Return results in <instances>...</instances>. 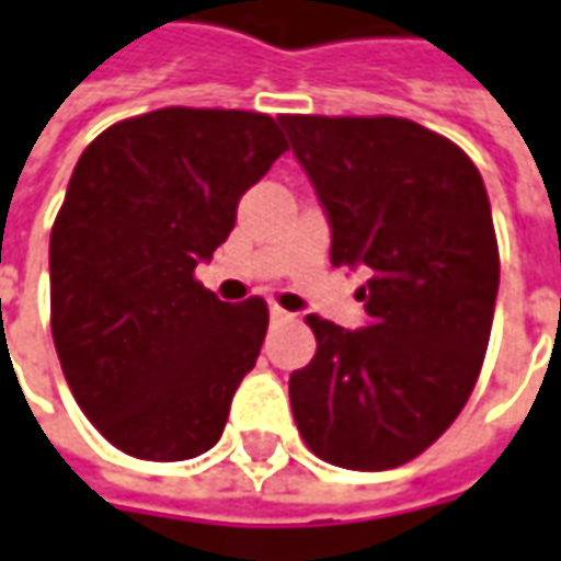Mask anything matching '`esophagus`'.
Wrapping results in <instances>:
<instances>
[{"instance_id": "34e87169", "label": "esophagus", "mask_w": 561, "mask_h": 561, "mask_svg": "<svg viewBox=\"0 0 561 561\" xmlns=\"http://www.w3.org/2000/svg\"><path fill=\"white\" fill-rule=\"evenodd\" d=\"M270 319H273V322H291L295 316L288 310H282L279 304H270Z\"/></svg>"}]
</instances>
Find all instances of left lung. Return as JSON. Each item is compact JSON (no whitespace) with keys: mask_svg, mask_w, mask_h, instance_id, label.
Instances as JSON below:
<instances>
[{"mask_svg":"<svg viewBox=\"0 0 561 561\" xmlns=\"http://www.w3.org/2000/svg\"><path fill=\"white\" fill-rule=\"evenodd\" d=\"M331 220V264L365 266L368 325L307 316L310 365L288 396L312 455L392 470L455 424L491 337L501 257L482 174L399 116H279Z\"/></svg>","mask_w":561,"mask_h":561,"instance_id":"8db88e82","label":"left lung"}]
</instances>
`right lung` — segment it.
<instances>
[{
    "mask_svg": "<svg viewBox=\"0 0 561 561\" xmlns=\"http://www.w3.org/2000/svg\"><path fill=\"white\" fill-rule=\"evenodd\" d=\"M285 150L266 113L165 106L79 156L51 227V337L72 399L125 455L190 460L220 439L270 310L217 300L196 266Z\"/></svg>",
    "mask_w": 561,
    "mask_h": 561,
    "instance_id": "add662e5",
    "label": "right lung"
}]
</instances>
